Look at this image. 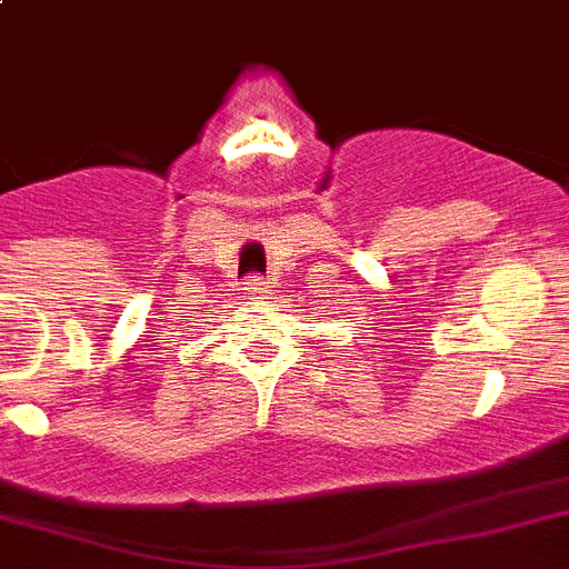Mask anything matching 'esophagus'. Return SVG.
<instances>
[{
  "label": "esophagus",
  "instance_id": "obj_1",
  "mask_svg": "<svg viewBox=\"0 0 569 569\" xmlns=\"http://www.w3.org/2000/svg\"><path fill=\"white\" fill-rule=\"evenodd\" d=\"M247 284V296H250V299H264V293H267V281L264 279H259V276H250V279L244 281Z\"/></svg>",
  "mask_w": 569,
  "mask_h": 569
}]
</instances>
